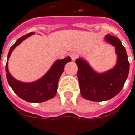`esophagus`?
I'll return each instance as SVG.
<instances>
[{"instance_id": "esophagus-1", "label": "esophagus", "mask_w": 135, "mask_h": 135, "mask_svg": "<svg viewBox=\"0 0 135 135\" xmlns=\"http://www.w3.org/2000/svg\"><path fill=\"white\" fill-rule=\"evenodd\" d=\"M70 57H71V58H72V60L75 61V60H76L77 57H78V54H77L76 53H72L70 54Z\"/></svg>"}]
</instances>
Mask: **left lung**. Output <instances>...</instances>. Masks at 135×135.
Returning a JSON list of instances; mask_svg holds the SVG:
<instances>
[{"label":"left lung","instance_id":"obj_1","mask_svg":"<svg viewBox=\"0 0 135 135\" xmlns=\"http://www.w3.org/2000/svg\"><path fill=\"white\" fill-rule=\"evenodd\" d=\"M105 40L116 49L117 63L114 69L105 73H97L84 60H75L81 94L90 101L102 102L112 99L121 91L128 78L129 62L124 46L114 36L107 34Z\"/></svg>","mask_w":135,"mask_h":135}]
</instances>
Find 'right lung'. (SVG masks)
<instances>
[{
  "label": "right lung",
  "instance_id": "obj_1",
  "mask_svg": "<svg viewBox=\"0 0 135 135\" xmlns=\"http://www.w3.org/2000/svg\"><path fill=\"white\" fill-rule=\"evenodd\" d=\"M34 33L31 32L28 34L21 36L16 42V43L10 48L7 56V60H9L10 54L13 49L19 45L28 36L33 35ZM71 61V58L68 57L63 60H57L44 76L40 80L32 83H23L18 81L10 75L8 70V62L6 64L7 81L14 91L21 99L29 102H42L51 99L57 93L58 81L64 69V66L68 62Z\"/></svg>",
  "mask_w": 135,
  "mask_h": 135
}]
</instances>
